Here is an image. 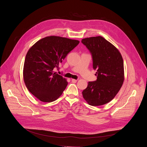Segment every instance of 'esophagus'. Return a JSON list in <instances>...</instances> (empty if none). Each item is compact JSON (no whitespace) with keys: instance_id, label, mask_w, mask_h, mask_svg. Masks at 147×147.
Wrapping results in <instances>:
<instances>
[{"instance_id":"esophagus-1","label":"esophagus","mask_w":147,"mask_h":147,"mask_svg":"<svg viewBox=\"0 0 147 147\" xmlns=\"http://www.w3.org/2000/svg\"><path fill=\"white\" fill-rule=\"evenodd\" d=\"M77 81V80L76 79H71V82L73 83H76Z\"/></svg>"}]
</instances>
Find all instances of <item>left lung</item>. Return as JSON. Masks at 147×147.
<instances>
[{
  "mask_svg": "<svg viewBox=\"0 0 147 147\" xmlns=\"http://www.w3.org/2000/svg\"><path fill=\"white\" fill-rule=\"evenodd\" d=\"M81 42L90 51L97 74V80L88 82L82 96L90 105H102L112 100L123 85V57L119 51L101 36L84 38Z\"/></svg>",
  "mask_w": 147,
  "mask_h": 147,
  "instance_id": "left-lung-1",
  "label": "left lung"
}]
</instances>
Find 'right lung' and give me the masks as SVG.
I'll use <instances>...</instances> for the list:
<instances>
[{
    "mask_svg": "<svg viewBox=\"0 0 147 147\" xmlns=\"http://www.w3.org/2000/svg\"><path fill=\"white\" fill-rule=\"evenodd\" d=\"M80 41L49 36L37 41L28 50L24 61L23 79L28 90L39 100H56L66 89L67 80L53 71Z\"/></svg>",
    "mask_w": 147,
    "mask_h": 147,
    "instance_id": "right-lung-1",
    "label": "right lung"
}]
</instances>
